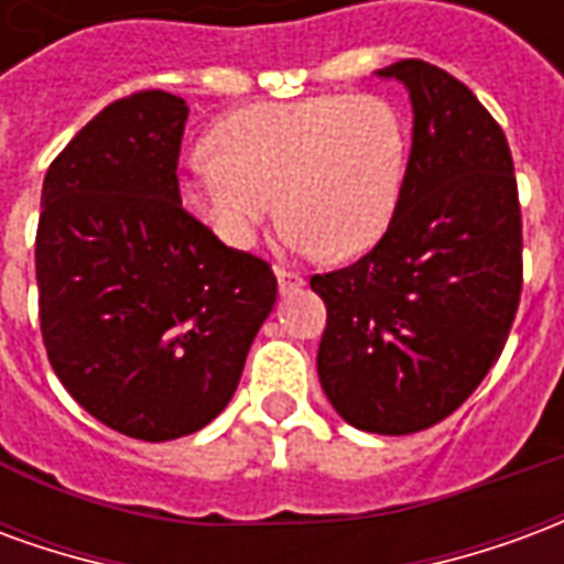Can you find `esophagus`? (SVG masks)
<instances>
[{
  "mask_svg": "<svg viewBox=\"0 0 564 564\" xmlns=\"http://www.w3.org/2000/svg\"><path fill=\"white\" fill-rule=\"evenodd\" d=\"M274 274H278V290H281V295H290L305 286V278H302V274H295V271L278 269Z\"/></svg>",
  "mask_w": 564,
  "mask_h": 564,
  "instance_id": "esophagus-1",
  "label": "esophagus"
}]
</instances>
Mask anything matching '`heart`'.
Segmentation results:
<instances>
[{
  "instance_id": "heart-1",
  "label": "heart",
  "mask_w": 564,
  "mask_h": 564,
  "mask_svg": "<svg viewBox=\"0 0 564 564\" xmlns=\"http://www.w3.org/2000/svg\"><path fill=\"white\" fill-rule=\"evenodd\" d=\"M210 160L177 177L181 208L220 247L250 250L274 214L299 253L359 257L390 232L411 162V123L378 93L250 105L205 135Z\"/></svg>"
}]
</instances>
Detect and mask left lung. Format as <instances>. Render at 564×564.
Listing matches in <instances>:
<instances>
[{"label": "left lung", "mask_w": 564, "mask_h": 564, "mask_svg": "<svg viewBox=\"0 0 564 564\" xmlns=\"http://www.w3.org/2000/svg\"><path fill=\"white\" fill-rule=\"evenodd\" d=\"M375 75L411 96L408 184L371 253L311 278L326 305L317 375L341 420L411 435L501 356L522 290L520 202L508 139L462 80L423 59Z\"/></svg>", "instance_id": "left-lung-1"}]
</instances>
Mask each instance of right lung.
<instances>
[{"label": "right lung", "instance_id": "add662e5", "mask_svg": "<svg viewBox=\"0 0 564 564\" xmlns=\"http://www.w3.org/2000/svg\"><path fill=\"white\" fill-rule=\"evenodd\" d=\"M186 115L172 93L117 99L42 186L47 359L87 414L139 441L193 435L220 414L278 299L269 262L220 247L181 208Z\"/></svg>", "mask_w": 564, "mask_h": 564}]
</instances>
